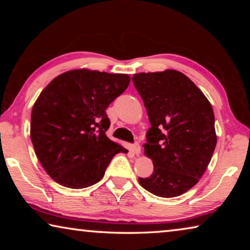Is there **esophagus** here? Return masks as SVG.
Returning <instances> with one entry per match:
<instances>
[{"mask_svg":"<svg viewBox=\"0 0 250 250\" xmlns=\"http://www.w3.org/2000/svg\"><path fill=\"white\" fill-rule=\"evenodd\" d=\"M131 149H132V152L134 154H140V152H141V147H140V145H139L138 142H135V143H133L132 145V147H131Z\"/></svg>","mask_w":250,"mask_h":250,"instance_id":"1","label":"esophagus"}]
</instances>
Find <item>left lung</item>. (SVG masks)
Wrapping results in <instances>:
<instances>
[{
  "instance_id": "1",
  "label": "left lung",
  "mask_w": 250,
  "mask_h": 250,
  "mask_svg": "<svg viewBox=\"0 0 250 250\" xmlns=\"http://www.w3.org/2000/svg\"><path fill=\"white\" fill-rule=\"evenodd\" d=\"M145 103L151 128L145 154L153 173L139 183L160 197H175L195 185L216 146L211 104L188 76L167 69L132 77Z\"/></svg>"
}]
</instances>
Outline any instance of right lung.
Wrapping results in <instances>:
<instances>
[{
  "instance_id": "right-lung-1",
  "label": "right lung",
  "mask_w": 250,
  "mask_h": 250,
  "mask_svg": "<svg viewBox=\"0 0 250 250\" xmlns=\"http://www.w3.org/2000/svg\"><path fill=\"white\" fill-rule=\"evenodd\" d=\"M129 83L125 74L75 69L57 76L41 92L32 109L31 139L55 182L88 188L103 179L113 156L128 152L105 135V109Z\"/></svg>"
}]
</instances>
